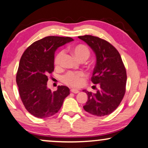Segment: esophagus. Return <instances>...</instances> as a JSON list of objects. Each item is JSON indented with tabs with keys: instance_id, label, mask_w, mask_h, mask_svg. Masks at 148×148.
<instances>
[{
	"instance_id": "34e87169",
	"label": "esophagus",
	"mask_w": 148,
	"mask_h": 148,
	"mask_svg": "<svg viewBox=\"0 0 148 148\" xmlns=\"http://www.w3.org/2000/svg\"><path fill=\"white\" fill-rule=\"evenodd\" d=\"M71 91L72 92V93H78L79 92V91H78V90L73 89H73H71Z\"/></svg>"
}]
</instances>
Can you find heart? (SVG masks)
<instances>
[{
	"label": "heart",
	"mask_w": 148,
	"mask_h": 148,
	"mask_svg": "<svg viewBox=\"0 0 148 148\" xmlns=\"http://www.w3.org/2000/svg\"><path fill=\"white\" fill-rule=\"evenodd\" d=\"M72 52L75 57L78 60H87L90 56V51L88 48L84 45H77L72 49ZM64 55L63 50L60 51L57 55L55 60L56 65H60ZM84 75L82 72H68L62 77V81L65 84L73 87H78L82 83V77Z\"/></svg>",
	"instance_id": "b5f03b06"
}]
</instances>
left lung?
I'll return each instance as SVG.
<instances>
[{
	"instance_id": "left-lung-1",
	"label": "left lung",
	"mask_w": 148,
	"mask_h": 148,
	"mask_svg": "<svg viewBox=\"0 0 148 148\" xmlns=\"http://www.w3.org/2000/svg\"><path fill=\"white\" fill-rule=\"evenodd\" d=\"M91 48L96 57L92 82L100 85L95 93L83 90L88 100L83 108L97 116L112 114L122 101L127 82L125 68L118 50L111 43L97 36H78Z\"/></svg>"
}]
</instances>
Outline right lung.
I'll return each instance as SVG.
<instances>
[{
  "label": "right lung",
  "mask_w": 148,
  "mask_h": 148,
  "mask_svg": "<svg viewBox=\"0 0 148 148\" xmlns=\"http://www.w3.org/2000/svg\"><path fill=\"white\" fill-rule=\"evenodd\" d=\"M73 41L71 37L49 36L30 45L23 54L16 74L19 95L29 114L44 119L58 112L70 94L66 86L51 91L48 75L54 71L55 53L59 47Z\"/></svg>",
  "instance_id": "right-lung-1"
}]
</instances>
